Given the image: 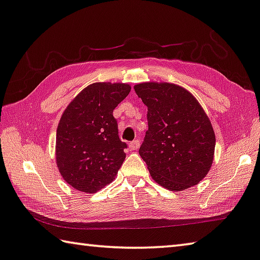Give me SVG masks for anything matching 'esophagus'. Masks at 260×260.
I'll use <instances>...</instances> for the list:
<instances>
[{
	"label": "esophagus",
	"mask_w": 260,
	"mask_h": 260,
	"mask_svg": "<svg viewBox=\"0 0 260 260\" xmlns=\"http://www.w3.org/2000/svg\"><path fill=\"white\" fill-rule=\"evenodd\" d=\"M128 147H129L131 150H135V149H138L140 147V140L136 139L134 141H132V142H129Z\"/></svg>",
	"instance_id": "obj_1"
}]
</instances>
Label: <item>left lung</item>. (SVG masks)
<instances>
[{
	"mask_svg": "<svg viewBox=\"0 0 260 260\" xmlns=\"http://www.w3.org/2000/svg\"><path fill=\"white\" fill-rule=\"evenodd\" d=\"M134 89L148 107V131L139 153L152 179L169 190L195 186L210 171L215 147L203 108L173 83L143 82Z\"/></svg>",
	"mask_w": 260,
	"mask_h": 260,
	"instance_id": "8db88e82",
	"label": "left lung"
}]
</instances>
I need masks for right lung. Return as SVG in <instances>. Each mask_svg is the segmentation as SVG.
<instances>
[{"instance_id": "obj_1", "label": "right lung", "mask_w": 260, "mask_h": 260, "mask_svg": "<svg viewBox=\"0 0 260 260\" xmlns=\"http://www.w3.org/2000/svg\"><path fill=\"white\" fill-rule=\"evenodd\" d=\"M126 83L96 82L68 105L56 133V162L79 191L94 193L113 181L125 160L113 110L129 94Z\"/></svg>"}]
</instances>
